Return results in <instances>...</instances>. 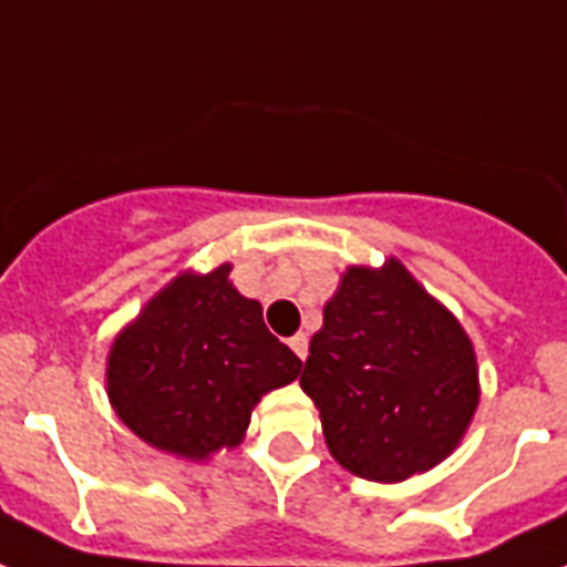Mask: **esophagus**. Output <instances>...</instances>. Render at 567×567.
<instances>
[{
	"instance_id": "34e87169",
	"label": "esophagus",
	"mask_w": 567,
	"mask_h": 567,
	"mask_svg": "<svg viewBox=\"0 0 567 567\" xmlns=\"http://www.w3.org/2000/svg\"><path fill=\"white\" fill-rule=\"evenodd\" d=\"M288 347L293 349V355H297L299 361H306V355H308V338H306V334H293V338L288 340Z\"/></svg>"
}]
</instances>
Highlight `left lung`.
Here are the masks:
<instances>
[{
    "label": "left lung",
    "mask_w": 567,
    "mask_h": 567,
    "mask_svg": "<svg viewBox=\"0 0 567 567\" xmlns=\"http://www.w3.org/2000/svg\"><path fill=\"white\" fill-rule=\"evenodd\" d=\"M299 388L320 411L331 457L375 483L440 466L481 402L472 338L395 256L343 270Z\"/></svg>",
    "instance_id": "obj_1"
}]
</instances>
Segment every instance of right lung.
<instances>
[{"instance_id": "add662e5", "label": "right lung", "mask_w": 567, "mask_h": 567, "mask_svg": "<svg viewBox=\"0 0 567 567\" xmlns=\"http://www.w3.org/2000/svg\"><path fill=\"white\" fill-rule=\"evenodd\" d=\"M224 261L183 270L140 308L107 352V399L142 443L179 460L241 445L261 395L291 384L299 361L265 326Z\"/></svg>"}]
</instances>
